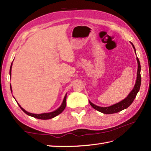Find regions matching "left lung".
Here are the masks:
<instances>
[{
  "label": "left lung",
  "instance_id": "left-lung-1",
  "mask_svg": "<svg viewBox=\"0 0 151 151\" xmlns=\"http://www.w3.org/2000/svg\"><path fill=\"white\" fill-rule=\"evenodd\" d=\"M131 44H132V45L134 49V52H135V53L136 54L135 47H134L132 43H131ZM136 60L137 62V78H136V84H135V85H134V87L132 90L130 91L129 95H128L124 99H123V101H121L119 102H118V103L113 104L108 107L99 106L93 104L90 101H89V104H90V105L93 108L95 109L96 110L101 112V113H103L105 114H111L117 113V112L121 111L123 110H124V109L127 108L129 106H130V105L132 103V102L134 101V99H135L136 97L137 93H138V91L139 90L140 86H141V82H142V78H141V74H140V71H141L140 62H139V60L137 57H136Z\"/></svg>",
  "mask_w": 151,
  "mask_h": 151
}]
</instances>
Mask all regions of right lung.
Segmentation results:
<instances>
[{
    "mask_svg": "<svg viewBox=\"0 0 151 151\" xmlns=\"http://www.w3.org/2000/svg\"><path fill=\"white\" fill-rule=\"evenodd\" d=\"M12 63L11 66H10V69H9V75H10V76H11V72H12ZM10 89H11V91L12 92V89L11 84H10ZM66 98H67V94L65 95V97H64L63 101L62 103V104H61L60 106L58 108L57 110H54L52 112H49V113H43V114H40L30 113V112L26 111L24 110V109L22 108L21 106L19 105V103H17V104L19 106V107L21 108V110L23 111L25 114H27L28 115H30V116H31V117H33L37 118V119H40L45 120V119H52L54 117L57 116L58 115H59V114L62 113V112L64 110V109H65V108L66 106Z\"/></svg>",
    "mask_w": 151,
    "mask_h": 151,
    "instance_id": "obj_1",
    "label": "right lung"
}]
</instances>
